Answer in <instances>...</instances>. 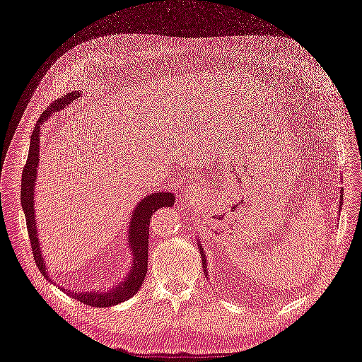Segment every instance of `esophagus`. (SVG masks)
I'll return each mask as SVG.
<instances>
[{
    "mask_svg": "<svg viewBox=\"0 0 362 362\" xmlns=\"http://www.w3.org/2000/svg\"><path fill=\"white\" fill-rule=\"evenodd\" d=\"M202 192H204L202 184H193V185H192V189H189V190H187V198L194 199L196 196H199Z\"/></svg>",
    "mask_w": 362,
    "mask_h": 362,
    "instance_id": "obj_1",
    "label": "esophagus"
}]
</instances>
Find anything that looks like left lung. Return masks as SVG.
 Returning <instances> with one entry per match:
<instances>
[{
	"instance_id": "left-lung-1",
	"label": "left lung",
	"mask_w": 362,
	"mask_h": 362,
	"mask_svg": "<svg viewBox=\"0 0 362 362\" xmlns=\"http://www.w3.org/2000/svg\"><path fill=\"white\" fill-rule=\"evenodd\" d=\"M341 196H343V193H341ZM341 204H343V199L339 201V206H341ZM199 252H201V257H202V266L205 267V255H204V252H202V249H199ZM205 275H206V272H205Z\"/></svg>"
}]
</instances>
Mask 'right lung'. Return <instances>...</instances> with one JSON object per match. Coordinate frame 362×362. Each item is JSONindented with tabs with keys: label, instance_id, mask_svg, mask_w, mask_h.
Returning <instances> with one entry per match:
<instances>
[{
	"label": "right lung",
	"instance_id": "1",
	"mask_svg": "<svg viewBox=\"0 0 362 362\" xmlns=\"http://www.w3.org/2000/svg\"><path fill=\"white\" fill-rule=\"evenodd\" d=\"M78 92L66 93L63 98H59L56 103H52L45 112L39 117L37 124L31 133L30 140V151L28 158L23 170V180H21V202H23L24 214L27 218V231L30 235L33 255H35L36 266L39 267L40 273L47 279H49L45 261L40 254L39 238H37V229H36V221H35V208H33V194H35V182H36V172L39 164V134H40V125L45 119H48L54 112H59L64 105L71 104L74 100L78 98ZM175 202L173 193H154L148 194L146 198L141 199L139 205L134 208L133 216L129 221V237L128 242L133 250V267H131L129 275L127 279L116 286L115 288L108 291H93V293H74L68 291L69 296L74 299L80 300L84 305L95 306V308H105V306L117 305L124 300H128L129 298L139 291V288L144 284L146 273H148V242H149V222L151 217L156 214V211L161 210V208L172 206ZM51 281V279H49ZM63 290V288H62Z\"/></svg>",
	"mask_w": 362,
	"mask_h": 362
}]
</instances>
